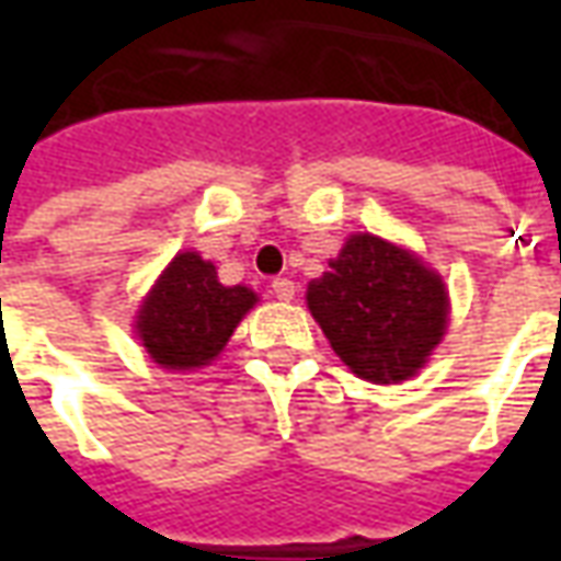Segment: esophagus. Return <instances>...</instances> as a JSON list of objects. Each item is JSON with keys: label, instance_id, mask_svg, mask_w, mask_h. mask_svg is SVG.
I'll return each mask as SVG.
<instances>
[{"label": "esophagus", "instance_id": "34e87169", "mask_svg": "<svg viewBox=\"0 0 561 561\" xmlns=\"http://www.w3.org/2000/svg\"><path fill=\"white\" fill-rule=\"evenodd\" d=\"M270 288H273V294H276V300H294V282L291 279L279 276V279L270 282Z\"/></svg>", "mask_w": 561, "mask_h": 561}]
</instances>
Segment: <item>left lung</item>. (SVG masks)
Returning a JSON list of instances; mask_svg holds the SVG:
<instances>
[{
    "label": "left lung",
    "instance_id": "1",
    "mask_svg": "<svg viewBox=\"0 0 561 561\" xmlns=\"http://www.w3.org/2000/svg\"><path fill=\"white\" fill-rule=\"evenodd\" d=\"M306 300L342 364L378 385L414 376L447 324L442 279L373 233H354Z\"/></svg>",
    "mask_w": 561,
    "mask_h": 561
}]
</instances>
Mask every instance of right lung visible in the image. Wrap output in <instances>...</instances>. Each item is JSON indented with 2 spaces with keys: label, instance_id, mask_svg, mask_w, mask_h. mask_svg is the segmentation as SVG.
<instances>
[{
  "label": "right lung",
  "instance_id": "add662e5",
  "mask_svg": "<svg viewBox=\"0 0 561 561\" xmlns=\"http://www.w3.org/2000/svg\"><path fill=\"white\" fill-rule=\"evenodd\" d=\"M252 306L255 294L249 288L221 285L209 261L183 252L161 273L138 312V336L156 364L195 369L225 348Z\"/></svg>",
  "mask_w": 561,
  "mask_h": 561
}]
</instances>
